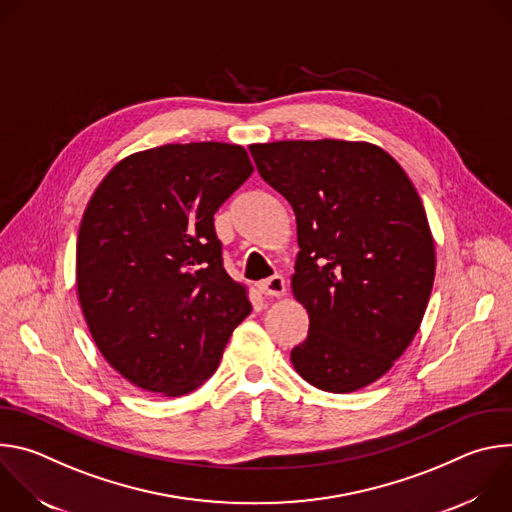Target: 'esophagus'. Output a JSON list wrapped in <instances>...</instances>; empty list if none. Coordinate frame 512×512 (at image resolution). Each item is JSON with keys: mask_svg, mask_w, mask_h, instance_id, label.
I'll list each match as a JSON object with an SVG mask.
<instances>
[{"mask_svg": "<svg viewBox=\"0 0 512 512\" xmlns=\"http://www.w3.org/2000/svg\"><path fill=\"white\" fill-rule=\"evenodd\" d=\"M257 287H259V291H261L263 296L279 298V296L285 294V281H283V277H279V275H273V277H269V279L259 281Z\"/></svg>", "mask_w": 512, "mask_h": 512, "instance_id": "1", "label": "esophagus"}]
</instances>
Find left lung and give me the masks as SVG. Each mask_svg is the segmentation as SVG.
<instances>
[{
    "instance_id": "1",
    "label": "left lung",
    "mask_w": 512,
    "mask_h": 512,
    "mask_svg": "<svg viewBox=\"0 0 512 512\" xmlns=\"http://www.w3.org/2000/svg\"><path fill=\"white\" fill-rule=\"evenodd\" d=\"M259 176L296 214L291 289L310 316L291 364L352 393L381 379L419 330L435 275L421 198L403 168L362 141L251 145Z\"/></svg>"
}]
</instances>
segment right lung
<instances>
[{
	"instance_id": "add662e5",
	"label": "right lung",
	"mask_w": 512,
	"mask_h": 512,
	"mask_svg": "<svg viewBox=\"0 0 512 512\" xmlns=\"http://www.w3.org/2000/svg\"><path fill=\"white\" fill-rule=\"evenodd\" d=\"M251 174L241 145L170 143L121 160L89 200L79 300L101 354L135 387L194 391L251 314L214 231V212Z\"/></svg>"
}]
</instances>
